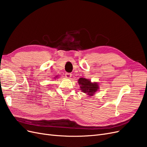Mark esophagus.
<instances>
[{"instance_id": "1", "label": "esophagus", "mask_w": 147, "mask_h": 147, "mask_svg": "<svg viewBox=\"0 0 147 147\" xmlns=\"http://www.w3.org/2000/svg\"><path fill=\"white\" fill-rule=\"evenodd\" d=\"M65 76L67 78H70L71 77H72V74H71L70 73H66L65 74Z\"/></svg>"}]
</instances>
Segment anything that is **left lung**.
Instances as JSON below:
<instances>
[{
	"label": "left lung",
	"mask_w": 147,
	"mask_h": 147,
	"mask_svg": "<svg viewBox=\"0 0 147 147\" xmlns=\"http://www.w3.org/2000/svg\"><path fill=\"white\" fill-rule=\"evenodd\" d=\"M80 90L90 96H94L95 93L99 90L98 83L91 82L90 79L80 78L78 80Z\"/></svg>",
	"instance_id": "left-lung-1"
}]
</instances>
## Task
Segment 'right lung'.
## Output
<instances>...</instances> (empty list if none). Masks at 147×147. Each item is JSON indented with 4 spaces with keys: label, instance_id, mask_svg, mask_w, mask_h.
<instances>
[{
    "label": "right lung",
    "instance_id": "1",
    "mask_svg": "<svg viewBox=\"0 0 147 147\" xmlns=\"http://www.w3.org/2000/svg\"><path fill=\"white\" fill-rule=\"evenodd\" d=\"M57 77H57V75H56V76L55 77V78H55V79H56V78H57Z\"/></svg>",
    "mask_w": 147,
    "mask_h": 147
}]
</instances>
